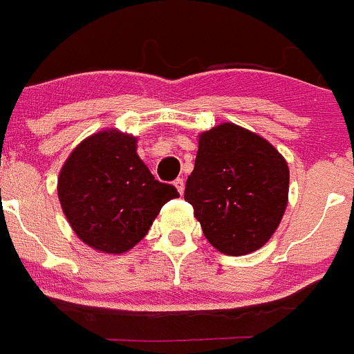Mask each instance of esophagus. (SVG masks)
<instances>
[{"label": "esophagus", "instance_id": "obj_1", "mask_svg": "<svg viewBox=\"0 0 354 354\" xmlns=\"http://www.w3.org/2000/svg\"><path fill=\"white\" fill-rule=\"evenodd\" d=\"M174 187H176V190H178V192H180V196H183V192H185V181L181 180V178H178V180L174 181Z\"/></svg>", "mask_w": 354, "mask_h": 354}]
</instances>
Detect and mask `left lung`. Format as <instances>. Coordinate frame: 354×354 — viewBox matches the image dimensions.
I'll return each mask as SVG.
<instances>
[{
  "label": "left lung",
  "mask_w": 354,
  "mask_h": 354,
  "mask_svg": "<svg viewBox=\"0 0 354 354\" xmlns=\"http://www.w3.org/2000/svg\"><path fill=\"white\" fill-rule=\"evenodd\" d=\"M288 185V164L269 141L236 124H220L199 136L185 201L218 252L239 257L260 250L276 232Z\"/></svg>",
  "instance_id": "left-lung-1"
}]
</instances>
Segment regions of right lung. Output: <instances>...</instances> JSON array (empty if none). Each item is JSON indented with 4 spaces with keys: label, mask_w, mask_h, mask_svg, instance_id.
<instances>
[{
    "label": "right lung",
    "mask_w": 354,
    "mask_h": 354,
    "mask_svg": "<svg viewBox=\"0 0 354 354\" xmlns=\"http://www.w3.org/2000/svg\"><path fill=\"white\" fill-rule=\"evenodd\" d=\"M136 141L117 129L95 132L59 173L57 196L69 225L97 252H129L147 236L160 207L180 197L173 185L155 180Z\"/></svg>",
    "instance_id": "add662e5"
}]
</instances>
